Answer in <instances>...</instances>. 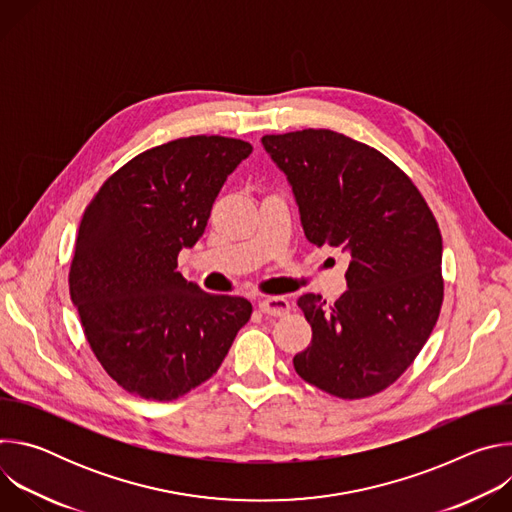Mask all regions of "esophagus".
I'll return each instance as SVG.
<instances>
[{
	"mask_svg": "<svg viewBox=\"0 0 512 512\" xmlns=\"http://www.w3.org/2000/svg\"><path fill=\"white\" fill-rule=\"evenodd\" d=\"M259 310L267 316H275V318H281V316H287L291 306L285 298H279V296H269V298H263L259 302Z\"/></svg>",
	"mask_w": 512,
	"mask_h": 512,
	"instance_id": "1",
	"label": "esophagus"
}]
</instances>
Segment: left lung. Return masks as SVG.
Returning <instances> with one entry per match:
<instances>
[{"label": "left lung", "instance_id": "left-lung-1", "mask_svg": "<svg viewBox=\"0 0 512 512\" xmlns=\"http://www.w3.org/2000/svg\"><path fill=\"white\" fill-rule=\"evenodd\" d=\"M294 188L316 247L350 253L348 289L334 302L298 300L312 342L296 373L340 397L393 385L421 352L444 302L442 233L411 178L379 150L330 129L263 135Z\"/></svg>", "mask_w": 512, "mask_h": 512}]
</instances>
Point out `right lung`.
I'll use <instances>...</instances> for the list:
<instances>
[{
	"instance_id": "right-lung-1",
	"label": "right lung",
	"mask_w": 512,
	"mask_h": 512,
	"mask_svg": "<svg viewBox=\"0 0 512 512\" xmlns=\"http://www.w3.org/2000/svg\"><path fill=\"white\" fill-rule=\"evenodd\" d=\"M253 152L243 139L180 137L113 172L85 208L68 271L87 342L127 393L174 401L208 381L253 306L206 294L178 271L204 233L227 176Z\"/></svg>"
}]
</instances>
